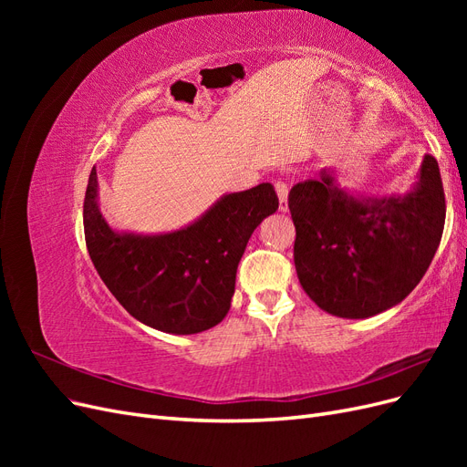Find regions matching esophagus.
I'll return each mask as SVG.
<instances>
[{
  "label": "esophagus",
  "instance_id": "obj_1",
  "mask_svg": "<svg viewBox=\"0 0 467 467\" xmlns=\"http://www.w3.org/2000/svg\"><path fill=\"white\" fill-rule=\"evenodd\" d=\"M275 191L278 194V210L286 212L288 210V185L285 179H276L275 181Z\"/></svg>",
  "mask_w": 467,
  "mask_h": 467
}]
</instances>
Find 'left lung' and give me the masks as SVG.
<instances>
[{"instance_id":"left-lung-1","label":"left lung","mask_w":467,"mask_h":467,"mask_svg":"<svg viewBox=\"0 0 467 467\" xmlns=\"http://www.w3.org/2000/svg\"><path fill=\"white\" fill-rule=\"evenodd\" d=\"M405 196L355 199L331 169L294 185V265L306 294L337 317L364 319L405 300L441 244L446 201L441 169L425 155Z\"/></svg>"}]
</instances>
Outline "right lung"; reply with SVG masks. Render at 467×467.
I'll use <instances>...</instances> for the list:
<instances>
[{
    "label": "right lung",
    "mask_w": 467,
    "mask_h": 467,
    "mask_svg": "<svg viewBox=\"0 0 467 467\" xmlns=\"http://www.w3.org/2000/svg\"><path fill=\"white\" fill-rule=\"evenodd\" d=\"M278 208L271 182L225 194L206 214L165 235L117 234L97 206V171L83 201V230L99 276L138 321L175 335L201 333L230 309L239 259L263 218Z\"/></svg>",
    "instance_id": "obj_1"
}]
</instances>
